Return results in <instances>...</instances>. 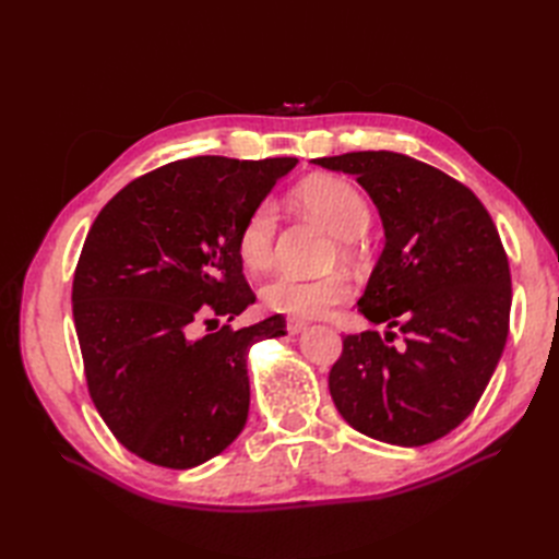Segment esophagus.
<instances>
[{"mask_svg": "<svg viewBox=\"0 0 559 559\" xmlns=\"http://www.w3.org/2000/svg\"><path fill=\"white\" fill-rule=\"evenodd\" d=\"M308 324H306V321H302V319H296V317H289V319H286V331H289L292 335H296V333H300L302 329H306Z\"/></svg>", "mask_w": 559, "mask_h": 559, "instance_id": "obj_1", "label": "esophagus"}]
</instances>
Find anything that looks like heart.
<instances>
[{
	"mask_svg": "<svg viewBox=\"0 0 559 559\" xmlns=\"http://www.w3.org/2000/svg\"><path fill=\"white\" fill-rule=\"evenodd\" d=\"M294 200L317 222L324 224L335 238H341V251L349 253L352 245L366 233L370 224V207L357 186L337 177H312L294 191ZM277 235V212L270 202H261L247 216L238 233V257L249 270H263L273 261ZM349 296V280L343 273L308 277L298 273H277L270 277L261 300L265 308L292 317H321Z\"/></svg>",
	"mask_w": 559,
	"mask_h": 559,
	"instance_id": "obj_1",
	"label": "heart"
}]
</instances>
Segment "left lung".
<instances>
[{
    "mask_svg": "<svg viewBox=\"0 0 559 559\" xmlns=\"http://www.w3.org/2000/svg\"><path fill=\"white\" fill-rule=\"evenodd\" d=\"M373 198L384 249L357 308L378 331L343 337L329 373L337 413L382 443L417 448L473 413L509 337L511 270L492 216L464 183L394 151L312 160ZM399 328L401 346H389Z\"/></svg>",
    "mask_w": 559,
    "mask_h": 559,
    "instance_id": "1",
    "label": "left lung"
}]
</instances>
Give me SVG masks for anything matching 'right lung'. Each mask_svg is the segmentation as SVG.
<instances>
[{
	"mask_svg": "<svg viewBox=\"0 0 559 559\" xmlns=\"http://www.w3.org/2000/svg\"><path fill=\"white\" fill-rule=\"evenodd\" d=\"M296 163H167L130 181L93 222L72 284L83 370L99 417L142 460L193 468L245 429L247 352L284 335V317L200 337L193 329L257 300L238 233Z\"/></svg>",
	"mask_w": 559,
	"mask_h": 559,
	"instance_id": "obj_1",
	"label": "right lung"
}]
</instances>
